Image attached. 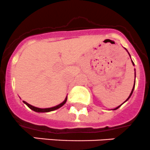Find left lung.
Returning a JSON list of instances; mask_svg holds the SVG:
<instances>
[{
    "instance_id": "8db88e82",
    "label": "left lung",
    "mask_w": 150,
    "mask_h": 150,
    "mask_svg": "<svg viewBox=\"0 0 150 150\" xmlns=\"http://www.w3.org/2000/svg\"><path fill=\"white\" fill-rule=\"evenodd\" d=\"M128 54H129V53H128ZM129 55H130V54H129ZM132 63H133V66H134V63H133V61H132ZM135 76H136V75H135ZM134 87H135V82H134V85H133V89H132V91H131V93H130V96H129V97H128V98H127V100H125V101H127V100H128V99H129V98H130V96H131L132 93H133V90H134ZM125 102H124V103H125ZM122 104H121V105H120V106H117V108H115V109H113V110H116V109H118V108H119V107H120V106H122Z\"/></svg>"
}]
</instances>
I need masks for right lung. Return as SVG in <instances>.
Here are the masks:
<instances>
[{
  "instance_id": "1",
  "label": "right lung",
  "mask_w": 150,
  "mask_h": 150,
  "mask_svg": "<svg viewBox=\"0 0 150 150\" xmlns=\"http://www.w3.org/2000/svg\"><path fill=\"white\" fill-rule=\"evenodd\" d=\"M66 100H67V97L66 98V99L64 100V101L63 102V103H61L60 104L57 105V106H54V107H52V108H47V109H41V108H37V107H35V106H32V105L29 104V103H28L27 102H25L23 100V103H25V104L27 105V106H28V107L30 108V109H32V110L35 111V112H52V111H54V110H56V109H59V108H60L61 106H63V105L66 103Z\"/></svg>"
}]
</instances>
